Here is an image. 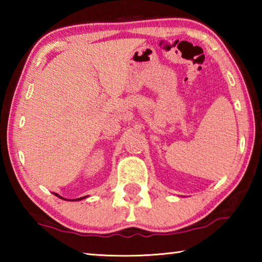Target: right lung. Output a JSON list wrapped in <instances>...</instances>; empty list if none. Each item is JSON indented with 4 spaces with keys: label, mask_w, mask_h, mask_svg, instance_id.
<instances>
[{
    "label": "right lung",
    "mask_w": 262,
    "mask_h": 262,
    "mask_svg": "<svg viewBox=\"0 0 262 262\" xmlns=\"http://www.w3.org/2000/svg\"><path fill=\"white\" fill-rule=\"evenodd\" d=\"M56 195V196H59L60 199H62V200H66V199L64 198H62V196H60V195L59 194H55ZM85 198H88V195H86V196H83V198H78V199H74V200H72V201H81V200H83V199H85ZM69 201V200H68Z\"/></svg>",
    "instance_id": "obj_1"
}]
</instances>
